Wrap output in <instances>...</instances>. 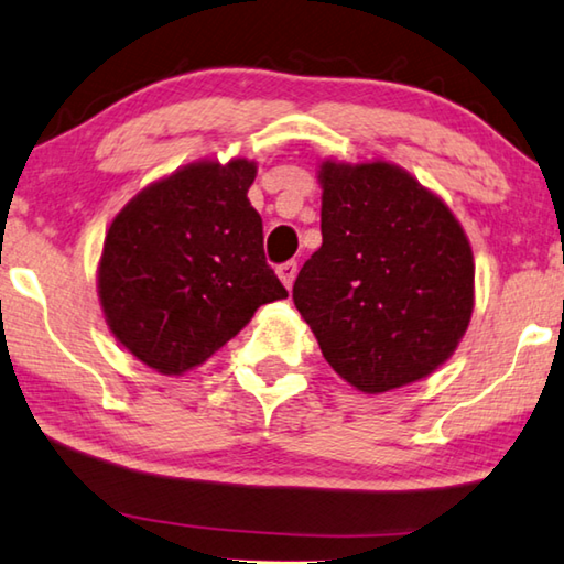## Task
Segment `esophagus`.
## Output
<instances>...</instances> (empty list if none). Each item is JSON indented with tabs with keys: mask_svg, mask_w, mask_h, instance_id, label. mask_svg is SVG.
<instances>
[{
	"mask_svg": "<svg viewBox=\"0 0 564 564\" xmlns=\"http://www.w3.org/2000/svg\"><path fill=\"white\" fill-rule=\"evenodd\" d=\"M276 274H280V280H282V284L284 288H292V282H294V276H297V262H284V264H280L276 267Z\"/></svg>",
	"mask_w": 564,
	"mask_h": 564,
	"instance_id": "obj_1",
	"label": "esophagus"
}]
</instances>
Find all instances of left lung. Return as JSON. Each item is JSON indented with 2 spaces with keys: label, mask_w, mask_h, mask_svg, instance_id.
Masks as SVG:
<instances>
[{
  "label": "left lung",
  "mask_w": 564,
  "mask_h": 564,
  "mask_svg": "<svg viewBox=\"0 0 564 564\" xmlns=\"http://www.w3.org/2000/svg\"><path fill=\"white\" fill-rule=\"evenodd\" d=\"M322 247L292 300L335 372L367 394L417 382L473 317V249L440 197L387 162H322Z\"/></svg>",
  "instance_id": "8db88e82"
}]
</instances>
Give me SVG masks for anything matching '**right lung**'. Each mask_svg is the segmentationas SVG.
<instances>
[{"label":"right lung","instance_id":"right-lung-1","mask_svg":"<svg viewBox=\"0 0 564 564\" xmlns=\"http://www.w3.org/2000/svg\"><path fill=\"white\" fill-rule=\"evenodd\" d=\"M254 162H197L142 189L105 237L99 302L112 335L162 375L227 345L260 304L288 297L247 199Z\"/></svg>","mask_w":564,"mask_h":564}]
</instances>
